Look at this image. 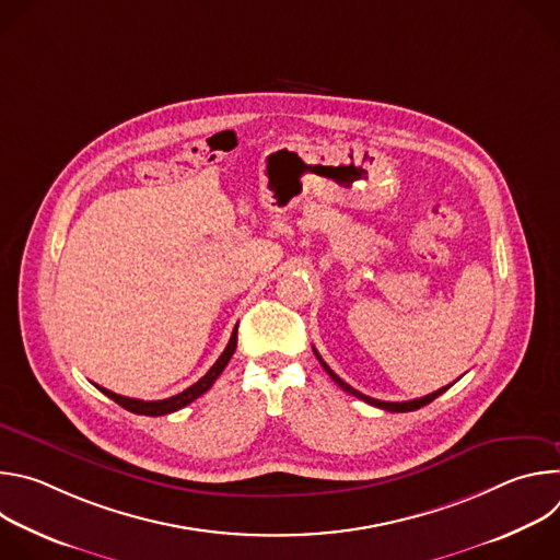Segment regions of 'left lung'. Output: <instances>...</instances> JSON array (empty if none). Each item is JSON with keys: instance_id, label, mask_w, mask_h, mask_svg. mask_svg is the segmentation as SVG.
Masks as SVG:
<instances>
[{"instance_id": "1", "label": "left lung", "mask_w": 560, "mask_h": 560, "mask_svg": "<svg viewBox=\"0 0 560 560\" xmlns=\"http://www.w3.org/2000/svg\"><path fill=\"white\" fill-rule=\"evenodd\" d=\"M314 350V348H312ZM314 354H316V359L322 361V365H324V370L330 374V378L341 387V389H346V392H350L352 396H357V398H361V401H365V404H370V406H374V408H381V410H387V412H412V410H419V408H423V406H428V404H432L436 396H441L445 389H450L452 387V383L450 385H445V387H441V389H436V392H432V394H428V396H421V398H415V401H401V404H394V401H378V398H372V396H365V394H361L359 389H354L352 385H348L343 378H339L330 368H328V363L318 357V352L314 350Z\"/></svg>"}]
</instances>
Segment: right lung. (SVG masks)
<instances>
[{
	"label": "right lung",
	"instance_id": "add662e5",
	"mask_svg": "<svg viewBox=\"0 0 560 560\" xmlns=\"http://www.w3.org/2000/svg\"><path fill=\"white\" fill-rule=\"evenodd\" d=\"M234 350H236V328L232 330V337H230L225 350L221 352V357L217 359V363H214L195 385H190L188 389H184V392H179V394H175V396H171V398H164V401H139V398H128V396L115 394V392H110V389H106V387H102V385H97V387H100L108 398H113L115 404H119L121 408H126V410L132 412V415L164 417V415H171V412H177V410L186 408L188 404L195 401V398H199L203 392H208V389L212 387V383L219 378V374L223 372V368L228 365V361L232 359Z\"/></svg>",
	"mask_w": 560,
	"mask_h": 560
}]
</instances>
